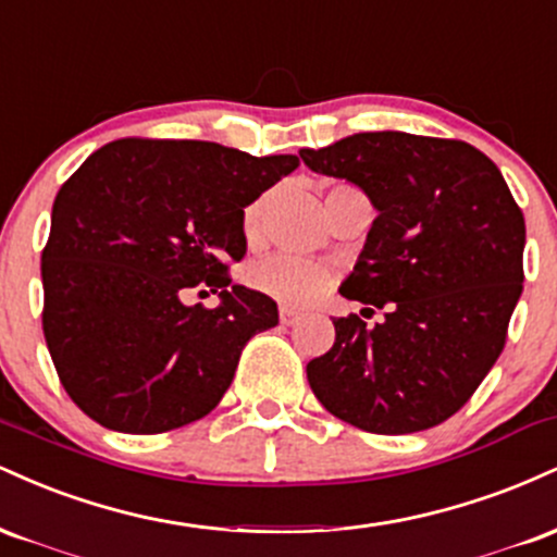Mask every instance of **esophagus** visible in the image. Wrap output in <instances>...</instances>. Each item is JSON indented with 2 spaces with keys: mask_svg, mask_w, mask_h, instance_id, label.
Instances as JSON below:
<instances>
[{
  "mask_svg": "<svg viewBox=\"0 0 557 557\" xmlns=\"http://www.w3.org/2000/svg\"><path fill=\"white\" fill-rule=\"evenodd\" d=\"M300 319V314L296 309H290V306H280V322L285 324V327H293Z\"/></svg>",
  "mask_w": 557,
  "mask_h": 557,
  "instance_id": "1",
  "label": "esophagus"
}]
</instances>
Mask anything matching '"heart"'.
<instances>
[{"mask_svg":"<svg viewBox=\"0 0 557 557\" xmlns=\"http://www.w3.org/2000/svg\"><path fill=\"white\" fill-rule=\"evenodd\" d=\"M348 188L350 185H335V188H330V194H341V190ZM267 203H270V194L259 196L257 201H251L243 209L240 225L246 240H257L261 235ZM248 280H251L257 290L267 293V296L280 300V304L304 306L327 290L332 283V272L327 267L319 264V261L293 257V253H277V257L253 264V270L248 272Z\"/></svg>","mask_w":557,"mask_h":557,"instance_id":"heart-1","label":"heart"}]
</instances>
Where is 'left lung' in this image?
<instances>
[{"instance_id": "obj_1", "label": "left lung", "mask_w": 557, "mask_h": 557, "mask_svg": "<svg viewBox=\"0 0 557 557\" xmlns=\"http://www.w3.org/2000/svg\"><path fill=\"white\" fill-rule=\"evenodd\" d=\"M300 159L372 198L380 214L341 293L385 309L374 327L332 319L335 343L306 367L311 389L363 432L443 424L505 348L523 290L519 203L497 164L456 138L354 133Z\"/></svg>"}]
</instances>
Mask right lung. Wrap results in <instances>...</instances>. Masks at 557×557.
<instances>
[{
	"mask_svg": "<svg viewBox=\"0 0 557 557\" xmlns=\"http://www.w3.org/2000/svg\"><path fill=\"white\" fill-rule=\"evenodd\" d=\"M298 164L212 140L120 138L62 183L41 251V327L86 417L159 434L222 400L246 343L277 324L270 296L230 277L246 253L243 209ZM196 286L220 289L221 306L185 307Z\"/></svg>",
	"mask_w": 557,
	"mask_h": 557,
	"instance_id": "right-lung-1",
	"label": "right lung"
}]
</instances>
